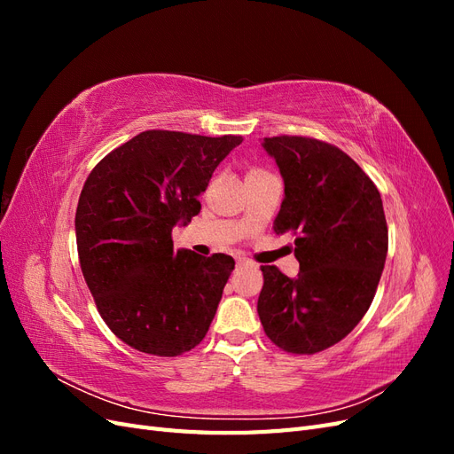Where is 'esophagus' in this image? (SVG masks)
<instances>
[{
  "label": "esophagus",
  "mask_w": 454,
  "mask_h": 454,
  "mask_svg": "<svg viewBox=\"0 0 454 454\" xmlns=\"http://www.w3.org/2000/svg\"><path fill=\"white\" fill-rule=\"evenodd\" d=\"M248 267H254V263H250V261H246V259L237 261V269H239V270H240V269H248Z\"/></svg>",
  "instance_id": "obj_1"
}]
</instances>
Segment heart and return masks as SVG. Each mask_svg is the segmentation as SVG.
I'll return each instance as SVG.
<instances>
[{"label":"heart","instance_id":"obj_1","mask_svg":"<svg viewBox=\"0 0 454 454\" xmlns=\"http://www.w3.org/2000/svg\"><path fill=\"white\" fill-rule=\"evenodd\" d=\"M252 174H257V172H252Z\"/></svg>","mask_w":454,"mask_h":454}]
</instances>
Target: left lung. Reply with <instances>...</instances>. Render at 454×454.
Returning a JSON list of instances; mask_svg holds the SVG:
<instances>
[{"label":"left lung","mask_w":454,"mask_h":454,"mask_svg":"<svg viewBox=\"0 0 454 454\" xmlns=\"http://www.w3.org/2000/svg\"><path fill=\"white\" fill-rule=\"evenodd\" d=\"M277 160L284 200L274 232H294L299 274L263 270L257 314L286 352L333 347L358 325L375 297L388 252V227L375 184L345 151L303 136L261 142Z\"/></svg>","instance_id":"left-lung-1"}]
</instances>
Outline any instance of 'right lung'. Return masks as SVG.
I'll return each mask as SVG.
<instances>
[{
    "mask_svg": "<svg viewBox=\"0 0 454 454\" xmlns=\"http://www.w3.org/2000/svg\"><path fill=\"white\" fill-rule=\"evenodd\" d=\"M240 144L145 130L89 174L75 212L79 263L104 322L129 347L180 356L208 332L235 259L174 250L172 229L200 212L199 195Z\"/></svg>",
    "mask_w": 454,
    "mask_h": 454,
    "instance_id": "1",
    "label": "right lung"
}]
</instances>
